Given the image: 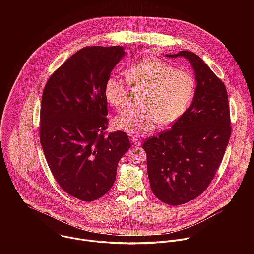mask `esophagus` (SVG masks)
<instances>
[{"label": "esophagus", "mask_w": 254, "mask_h": 254, "mask_svg": "<svg viewBox=\"0 0 254 254\" xmlns=\"http://www.w3.org/2000/svg\"><path fill=\"white\" fill-rule=\"evenodd\" d=\"M130 140H131V142L133 143V145H135V146H139V145H141L140 139L138 137H136V136H130Z\"/></svg>", "instance_id": "obj_1"}]
</instances>
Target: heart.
Listing matches in <instances>:
<instances>
[{"instance_id": "1", "label": "heart", "mask_w": 254, "mask_h": 254, "mask_svg": "<svg viewBox=\"0 0 254 254\" xmlns=\"http://www.w3.org/2000/svg\"><path fill=\"white\" fill-rule=\"evenodd\" d=\"M126 79L110 75L104 95L111 107L121 110L127 105L128 85L144 89L142 109H128L117 115L114 127L131 134L153 131L160 121L170 124L189 108L195 91V81L189 72L176 70L171 64L156 59L137 62L126 69Z\"/></svg>"}]
</instances>
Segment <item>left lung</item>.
<instances>
[{
	"mask_svg": "<svg viewBox=\"0 0 254 254\" xmlns=\"http://www.w3.org/2000/svg\"><path fill=\"white\" fill-rule=\"evenodd\" d=\"M196 81L191 105L171 128L143 144L150 188L162 202L180 205L200 195L211 183L231 137L224 83L194 53L180 51Z\"/></svg>",
	"mask_w": 254,
	"mask_h": 254,
	"instance_id": "1",
	"label": "left lung"
}]
</instances>
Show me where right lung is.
<instances>
[{
	"label": "right lung",
	"mask_w": 254,
	"mask_h": 254,
	"mask_svg": "<svg viewBox=\"0 0 254 254\" xmlns=\"http://www.w3.org/2000/svg\"><path fill=\"white\" fill-rule=\"evenodd\" d=\"M124 56L121 46L83 48L52 74L42 95L40 142L46 160L62 189L83 201L109 191L131 146L126 133L105 132V83Z\"/></svg>",
	"instance_id": "right-lung-1"
}]
</instances>
